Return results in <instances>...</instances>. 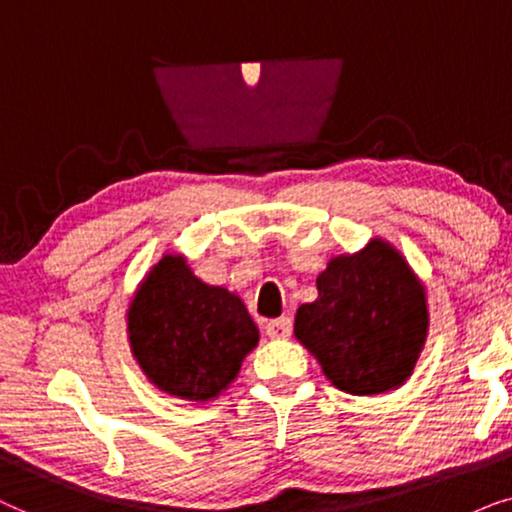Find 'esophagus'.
I'll use <instances>...</instances> for the list:
<instances>
[{"label":"esophagus","instance_id":"esophagus-1","mask_svg":"<svg viewBox=\"0 0 512 512\" xmlns=\"http://www.w3.org/2000/svg\"><path fill=\"white\" fill-rule=\"evenodd\" d=\"M264 330H267V335L271 339H288L292 335V320L285 318V316L276 318V320H269Z\"/></svg>","mask_w":512,"mask_h":512}]
</instances>
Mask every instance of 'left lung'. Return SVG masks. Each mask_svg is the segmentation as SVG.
<instances>
[{
  "label": "left lung",
  "mask_w": 512,
  "mask_h": 512,
  "mask_svg": "<svg viewBox=\"0 0 512 512\" xmlns=\"http://www.w3.org/2000/svg\"><path fill=\"white\" fill-rule=\"evenodd\" d=\"M318 299L302 304L295 337L339 391L377 395L405 384L428 332L426 290L391 243L372 238L339 255L316 278Z\"/></svg>",
  "instance_id": "8db88e82"
}]
</instances>
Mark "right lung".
I'll list each match as a JSON object with an SVG mask.
<instances>
[{"instance_id":"right-lung-1","label":"right lung","mask_w":512,"mask_h":512,"mask_svg":"<svg viewBox=\"0 0 512 512\" xmlns=\"http://www.w3.org/2000/svg\"><path fill=\"white\" fill-rule=\"evenodd\" d=\"M128 342L159 391L208 403L236 379L260 330L241 297L203 283L185 257L168 252L135 290Z\"/></svg>"}]
</instances>
